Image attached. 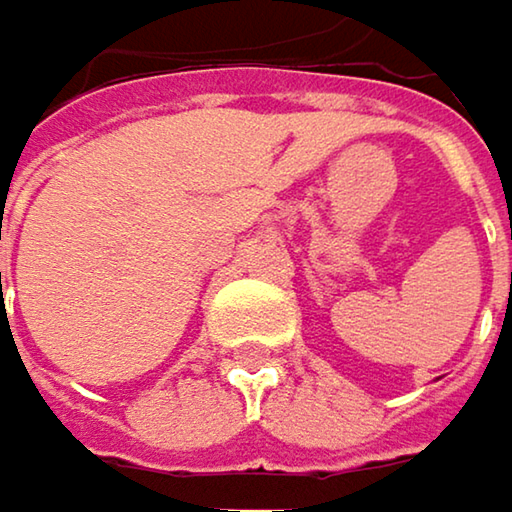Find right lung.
I'll list each match as a JSON object with an SVG mask.
<instances>
[{
    "label": "right lung",
    "mask_w": 512,
    "mask_h": 512,
    "mask_svg": "<svg viewBox=\"0 0 512 512\" xmlns=\"http://www.w3.org/2000/svg\"><path fill=\"white\" fill-rule=\"evenodd\" d=\"M0 278H2V275H0ZM0 287H2V284H0Z\"/></svg>",
    "instance_id": "1"
}]
</instances>
